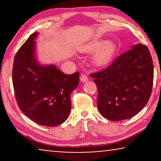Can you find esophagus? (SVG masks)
I'll return each instance as SVG.
<instances>
[{
  "mask_svg": "<svg viewBox=\"0 0 161 161\" xmlns=\"http://www.w3.org/2000/svg\"><path fill=\"white\" fill-rule=\"evenodd\" d=\"M80 79L81 82H83V83L86 82V81H88V80H89L88 77L86 75H81Z\"/></svg>",
  "mask_w": 161,
  "mask_h": 161,
  "instance_id": "esophagus-1",
  "label": "esophagus"
}]
</instances>
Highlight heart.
I'll return each instance as SVG.
<instances>
[{
  "mask_svg": "<svg viewBox=\"0 0 161 161\" xmlns=\"http://www.w3.org/2000/svg\"><path fill=\"white\" fill-rule=\"evenodd\" d=\"M80 51L87 53L96 52L93 62L97 67H105L112 61L117 51V45L113 42L104 39L90 42L80 47Z\"/></svg>",
  "mask_w": 161,
  "mask_h": 161,
  "instance_id": "obj_1",
  "label": "heart"
}]
</instances>
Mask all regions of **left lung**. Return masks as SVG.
Returning <instances> with one entry per match:
<instances>
[{
	"label": "left lung",
	"instance_id": "left-lung-1",
	"mask_svg": "<svg viewBox=\"0 0 161 161\" xmlns=\"http://www.w3.org/2000/svg\"><path fill=\"white\" fill-rule=\"evenodd\" d=\"M90 76L97 88V108L102 116L111 121L132 118L151 96L154 78L151 54L146 45H133L109 67Z\"/></svg>",
	"mask_w": 161,
	"mask_h": 161
}]
</instances>
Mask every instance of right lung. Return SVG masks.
<instances>
[{
  "label": "right lung",
  "mask_w": 161,
  "mask_h": 161,
  "mask_svg": "<svg viewBox=\"0 0 161 161\" xmlns=\"http://www.w3.org/2000/svg\"><path fill=\"white\" fill-rule=\"evenodd\" d=\"M37 35H31L15 55L13 87L19 109L26 116L40 125L54 127L69 116L70 95L79 84L80 73L67 75L54 65H39L34 54Z\"/></svg>",
  "instance_id": "1"
}]
</instances>
